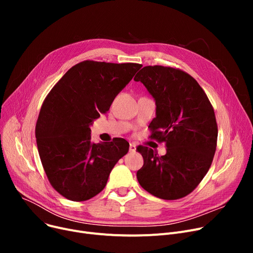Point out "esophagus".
I'll return each mask as SVG.
<instances>
[{"instance_id": "obj_1", "label": "esophagus", "mask_w": 253, "mask_h": 253, "mask_svg": "<svg viewBox=\"0 0 253 253\" xmlns=\"http://www.w3.org/2000/svg\"><path fill=\"white\" fill-rule=\"evenodd\" d=\"M136 151V145L134 143H130L129 144V152L130 153H134Z\"/></svg>"}]
</instances>
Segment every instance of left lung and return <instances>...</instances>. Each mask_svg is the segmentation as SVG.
Returning a JSON list of instances; mask_svg holds the SVG:
<instances>
[{"label":"left lung","instance_id":"8db88e82","mask_svg":"<svg viewBox=\"0 0 253 253\" xmlns=\"http://www.w3.org/2000/svg\"><path fill=\"white\" fill-rule=\"evenodd\" d=\"M156 100L151 138L165 142L159 156L138 145L143 165L136 176L141 187L164 200L191 194L208 172L216 150L217 124L213 106L196 80L179 69L148 65L134 77Z\"/></svg>","mask_w":253,"mask_h":253}]
</instances>
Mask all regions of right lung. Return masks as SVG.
I'll return each mask as SVG.
<instances>
[{
	"mask_svg": "<svg viewBox=\"0 0 253 253\" xmlns=\"http://www.w3.org/2000/svg\"><path fill=\"white\" fill-rule=\"evenodd\" d=\"M141 66L84 60L72 66L44 99L36 124L38 151L50 184L64 198L81 202L99 194L127 154L124 138L92 142L89 126L110 110Z\"/></svg>",
	"mask_w": 253,
	"mask_h": 253,
	"instance_id": "1",
	"label": "right lung"
}]
</instances>
